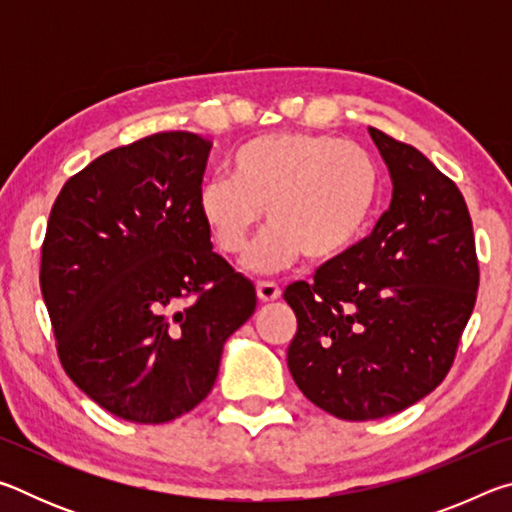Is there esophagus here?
Wrapping results in <instances>:
<instances>
[{
    "label": "esophagus",
    "mask_w": 512,
    "mask_h": 512,
    "mask_svg": "<svg viewBox=\"0 0 512 512\" xmlns=\"http://www.w3.org/2000/svg\"><path fill=\"white\" fill-rule=\"evenodd\" d=\"M280 296H282V291L275 282H257V298L262 302H273Z\"/></svg>",
    "instance_id": "obj_1"
}]
</instances>
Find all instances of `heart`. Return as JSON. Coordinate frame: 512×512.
Masks as SVG:
<instances>
[{
	"instance_id": "b5f03b06",
	"label": "heart",
	"mask_w": 512,
	"mask_h": 512,
	"mask_svg": "<svg viewBox=\"0 0 512 512\" xmlns=\"http://www.w3.org/2000/svg\"><path fill=\"white\" fill-rule=\"evenodd\" d=\"M232 176H212L198 189V212L225 255L248 246L253 271H275L305 253L327 262L357 244L379 194L372 155L354 142L316 133H277L250 140L232 155Z\"/></svg>"
}]
</instances>
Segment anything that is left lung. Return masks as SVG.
<instances>
[{
	"mask_svg": "<svg viewBox=\"0 0 512 512\" xmlns=\"http://www.w3.org/2000/svg\"><path fill=\"white\" fill-rule=\"evenodd\" d=\"M368 133L391 173V207L314 282L284 291L298 318L293 381L352 422L409 409L447 377L479 289L463 194L418 149Z\"/></svg>",
	"mask_w": 512,
	"mask_h": 512,
	"instance_id": "1",
	"label": "left lung"
}]
</instances>
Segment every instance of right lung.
<instances>
[{"mask_svg":"<svg viewBox=\"0 0 512 512\" xmlns=\"http://www.w3.org/2000/svg\"><path fill=\"white\" fill-rule=\"evenodd\" d=\"M212 144L171 131L103 153L60 189L40 289L69 379L121 420L160 424L212 391L253 282L198 212Z\"/></svg>","mask_w":512,"mask_h":512,"instance_id":"add662e5","label":"right lung"}]
</instances>
